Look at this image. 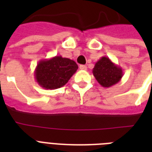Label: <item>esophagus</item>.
<instances>
[{
  "label": "esophagus",
  "instance_id": "obj_1",
  "mask_svg": "<svg viewBox=\"0 0 152 152\" xmlns=\"http://www.w3.org/2000/svg\"><path fill=\"white\" fill-rule=\"evenodd\" d=\"M80 69L81 70H86V69H87V66H86V65H83V64H80Z\"/></svg>",
  "mask_w": 152,
  "mask_h": 152
}]
</instances>
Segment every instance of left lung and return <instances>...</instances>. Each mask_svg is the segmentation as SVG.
Segmentation results:
<instances>
[{
    "instance_id": "8db88e82",
    "label": "left lung",
    "mask_w": 152,
    "mask_h": 152,
    "mask_svg": "<svg viewBox=\"0 0 152 152\" xmlns=\"http://www.w3.org/2000/svg\"><path fill=\"white\" fill-rule=\"evenodd\" d=\"M92 72L98 83L103 88L115 85L123 76L122 69L107 57H102L95 63Z\"/></svg>"
}]
</instances>
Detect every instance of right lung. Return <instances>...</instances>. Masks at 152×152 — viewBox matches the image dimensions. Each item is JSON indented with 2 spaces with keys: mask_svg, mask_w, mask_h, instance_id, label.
<instances>
[{
  "mask_svg": "<svg viewBox=\"0 0 152 152\" xmlns=\"http://www.w3.org/2000/svg\"><path fill=\"white\" fill-rule=\"evenodd\" d=\"M77 69L74 61L55 56L39 61L34 70L35 80L42 88L54 90L65 85Z\"/></svg>",
  "mask_w": 152,
  "mask_h": 152,
  "instance_id": "add662e5",
  "label": "right lung"
}]
</instances>
